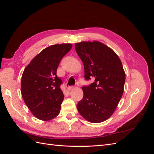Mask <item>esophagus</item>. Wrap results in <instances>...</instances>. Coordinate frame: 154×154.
Masks as SVG:
<instances>
[{"mask_svg":"<svg viewBox=\"0 0 154 154\" xmlns=\"http://www.w3.org/2000/svg\"><path fill=\"white\" fill-rule=\"evenodd\" d=\"M74 88H75V87L71 86V87H69L67 88V90H68V91H71V90H72V89H74Z\"/></svg>","mask_w":154,"mask_h":154,"instance_id":"esophagus-1","label":"esophagus"}]
</instances>
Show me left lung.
<instances>
[{
	"label": "left lung",
	"instance_id": "8db88e82",
	"mask_svg": "<svg viewBox=\"0 0 154 154\" xmlns=\"http://www.w3.org/2000/svg\"><path fill=\"white\" fill-rule=\"evenodd\" d=\"M83 62L85 78L94 80L82 87L83 99L78 102L79 113L88 122H103L113 114L124 91L125 72L114 51L98 41L75 44Z\"/></svg>",
	"mask_w": 154,
	"mask_h": 154
}]
</instances>
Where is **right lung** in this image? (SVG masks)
Instances as JSON below:
<instances>
[{
    "label": "right lung",
    "mask_w": 154,
    "mask_h": 154,
    "mask_svg": "<svg viewBox=\"0 0 154 154\" xmlns=\"http://www.w3.org/2000/svg\"><path fill=\"white\" fill-rule=\"evenodd\" d=\"M72 45H50L37 54L23 72L21 94L26 105L36 118L47 122L59 114L63 100L61 79L57 76L62 58Z\"/></svg>",
    "instance_id": "right-lung-1"
}]
</instances>
